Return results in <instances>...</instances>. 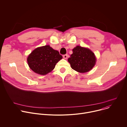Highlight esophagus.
Wrapping results in <instances>:
<instances>
[{"instance_id":"esophagus-1","label":"esophagus","mask_w":127,"mask_h":127,"mask_svg":"<svg viewBox=\"0 0 127 127\" xmlns=\"http://www.w3.org/2000/svg\"><path fill=\"white\" fill-rule=\"evenodd\" d=\"M63 58H64L65 59H66L67 58V57H68V55H67V54H65V55H64L63 56Z\"/></svg>"}]
</instances>
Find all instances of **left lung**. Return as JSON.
<instances>
[{
    "label": "left lung",
    "mask_w": 127,
    "mask_h": 127,
    "mask_svg": "<svg viewBox=\"0 0 127 127\" xmlns=\"http://www.w3.org/2000/svg\"><path fill=\"white\" fill-rule=\"evenodd\" d=\"M72 51L73 53L68 61L73 70L80 73H85L95 66L96 59L95 54L90 49L77 46Z\"/></svg>",
    "instance_id": "left-lung-1"
}]
</instances>
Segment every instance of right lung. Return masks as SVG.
Returning <instances> with one entry per match:
<instances>
[{"mask_svg":"<svg viewBox=\"0 0 127 127\" xmlns=\"http://www.w3.org/2000/svg\"><path fill=\"white\" fill-rule=\"evenodd\" d=\"M62 56L59 52L49 45L37 48L32 52L27 58L30 68L35 73L46 75L51 72Z\"/></svg>","mask_w":127,"mask_h":127,"instance_id":"obj_1","label":"right lung"}]
</instances>
